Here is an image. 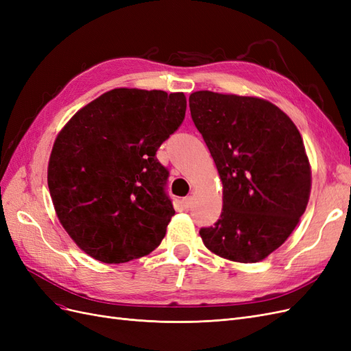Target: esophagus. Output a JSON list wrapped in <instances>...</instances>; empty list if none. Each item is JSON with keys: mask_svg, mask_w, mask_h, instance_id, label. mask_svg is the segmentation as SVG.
Returning a JSON list of instances; mask_svg holds the SVG:
<instances>
[{"mask_svg": "<svg viewBox=\"0 0 351 351\" xmlns=\"http://www.w3.org/2000/svg\"><path fill=\"white\" fill-rule=\"evenodd\" d=\"M192 204H193V197H192V196L183 197V206H184L186 209H189L190 206H192Z\"/></svg>", "mask_w": 351, "mask_h": 351, "instance_id": "esophagus-1", "label": "esophagus"}]
</instances>
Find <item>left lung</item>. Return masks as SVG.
I'll return each mask as SVG.
<instances>
[{
    "label": "left lung",
    "instance_id": "obj_1",
    "mask_svg": "<svg viewBox=\"0 0 351 351\" xmlns=\"http://www.w3.org/2000/svg\"><path fill=\"white\" fill-rule=\"evenodd\" d=\"M190 114L222 182V212L200 228L205 246L234 262H259L289 239L306 210L311 165L294 123L274 104L199 90Z\"/></svg>",
    "mask_w": 351,
    "mask_h": 351
}]
</instances>
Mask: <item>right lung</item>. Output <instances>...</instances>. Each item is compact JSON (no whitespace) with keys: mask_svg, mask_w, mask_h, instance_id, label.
I'll use <instances>...</instances> for the list:
<instances>
[{"mask_svg":"<svg viewBox=\"0 0 351 351\" xmlns=\"http://www.w3.org/2000/svg\"><path fill=\"white\" fill-rule=\"evenodd\" d=\"M184 93L112 89L66 124L52 147L48 187L60 222L104 263L159 246L176 214L156 151L184 120Z\"/></svg>","mask_w":351,"mask_h":351,"instance_id":"add662e5","label":"right lung"}]
</instances>
